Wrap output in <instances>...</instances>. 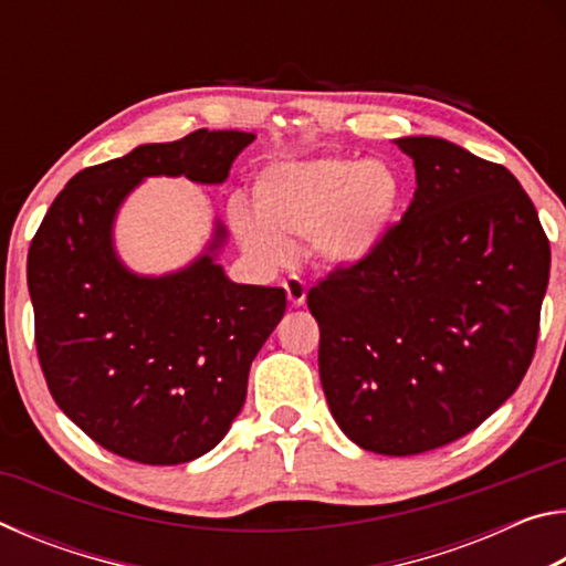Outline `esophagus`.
Returning a JSON list of instances; mask_svg holds the SVG:
<instances>
[{
  "mask_svg": "<svg viewBox=\"0 0 566 566\" xmlns=\"http://www.w3.org/2000/svg\"><path fill=\"white\" fill-rule=\"evenodd\" d=\"M284 292L292 306H302L306 302V286L304 282L296 280V276H290V280L284 282Z\"/></svg>",
  "mask_w": 566,
  "mask_h": 566,
  "instance_id": "1",
  "label": "esophagus"
}]
</instances>
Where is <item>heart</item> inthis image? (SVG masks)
I'll list each match as a JSON object with an SVG mask.
<instances>
[{"instance_id":"obj_1","label":"heart","mask_w":566,"mask_h":566,"mask_svg":"<svg viewBox=\"0 0 566 566\" xmlns=\"http://www.w3.org/2000/svg\"><path fill=\"white\" fill-rule=\"evenodd\" d=\"M405 195L399 171L379 159L284 161L256 177V217L232 207V227L247 254L266 266L286 262L306 244L322 264L354 266L387 242Z\"/></svg>"}]
</instances>
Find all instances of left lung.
<instances>
[{
    "instance_id": "left-lung-1",
    "label": "left lung",
    "mask_w": 566,
    "mask_h": 566,
    "mask_svg": "<svg viewBox=\"0 0 566 566\" xmlns=\"http://www.w3.org/2000/svg\"><path fill=\"white\" fill-rule=\"evenodd\" d=\"M417 191L375 256L312 286L319 379L342 432L409 457L476 429L534 357L549 239L510 169L401 137Z\"/></svg>"
}]
</instances>
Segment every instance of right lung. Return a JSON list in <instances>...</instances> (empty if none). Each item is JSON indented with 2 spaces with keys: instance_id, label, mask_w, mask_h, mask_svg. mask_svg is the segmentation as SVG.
<instances>
[{
  "instance_id": "add662e5",
  "label": "right lung",
  "mask_w": 566,
  "mask_h": 566,
  "mask_svg": "<svg viewBox=\"0 0 566 566\" xmlns=\"http://www.w3.org/2000/svg\"><path fill=\"white\" fill-rule=\"evenodd\" d=\"M252 142L249 132L197 129L82 169L32 239L27 284L46 387L84 434L132 462L185 464L222 442L286 294L229 280L217 262L219 219L195 262L159 276L119 260L114 222L139 181L222 185Z\"/></svg>"
}]
</instances>
